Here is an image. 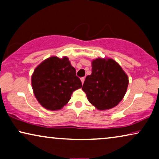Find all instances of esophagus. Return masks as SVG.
<instances>
[{
	"mask_svg": "<svg viewBox=\"0 0 159 159\" xmlns=\"http://www.w3.org/2000/svg\"><path fill=\"white\" fill-rule=\"evenodd\" d=\"M84 79H85V78H84V77H81V79H80V80H81V82H82V84L84 83Z\"/></svg>",
	"mask_w": 159,
	"mask_h": 159,
	"instance_id": "esophagus-1",
	"label": "esophagus"
}]
</instances>
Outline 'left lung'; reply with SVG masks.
I'll return each instance as SVG.
<instances>
[{"label":"left lung","mask_w":159,"mask_h":159,"mask_svg":"<svg viewBox=\"0 0 159 159\" xmlns=\"http://www.w3.org/2000/svg\"><path fill=\"white\" fill-rule=\"evenodd\" d=\"M128 84L127 74L118 63L111 58H98L92 61V74L87 76L82 89L97 109L106 110L123 99Z\"/></svg>","instance_id":"1"}]
</instances>
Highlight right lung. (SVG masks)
I'll return each mask as SVG.
<instances>
[{"label": "right lung", "instance_id": "obj_1", "mask_svg": "<svg viewBox=\"0 0 159 159\" xmlns=\"http://www.w3.org/2000/svg\"><path fill=\"white\" fill-rule=\"evenodd\" d=\"M32 86L40 105L46 109L56 111L64 107L74 91L82 84L68 58L52 56L34 69Z\"/></svg>", "mask_w": 159, "mask_h": 159}]
</instances>
